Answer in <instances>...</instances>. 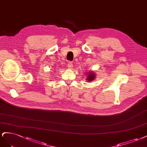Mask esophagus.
Listing matches in <instances>:
<instances>
[{
	"mask_svg": "<svg viewBox=\"0 0 147 147\" xmlns=\"http://www.w3.org/2000/svg\"><path fill=\"white\" fill-rule=\"evenodd\" d=\"M68 67L69 69L73 68V62H72V61H69V62L68 63Z\"/></svg>",
	"mask_w": 147,
	"mask_h": 147,
	"instance_id": "obj_1",
	"label": "esophagus"
}]
</instances>
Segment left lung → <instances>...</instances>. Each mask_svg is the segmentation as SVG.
<instances>
[{
    "label": "left lung",
    "instance_id": "8db88e82",
    "mask_svg": "<svg viewBox=\"0 0 147 147\" xmlns=\"http://www.w3.org/2000/svg\"><path fill=\"white\" fill-rule=\"evenodd\" d=\"M94 77H95V75H94V73H92L91 71L89 72V74L88 75V76L87 78V81H92L94 79Z\"/></svg>",
    "mask_w": 147,
    "mask_h": 147
}]
</instances>
